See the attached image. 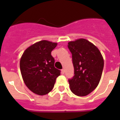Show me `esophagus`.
<instances>
[{
	"mask_svg": "<svg viewBox=\"0 0 120 120\" xmlns=\"http://www.w3.org/2000/svg\"><path fill=\"white\" fill-rule=\"evenodd\" d=\"M61 73H62V74H64V73H65V70H64V68H62L61 70Z\"/></svg>",
	"mask_w": 120,
	"mask_h": 120,
	"instance_id": "obj_1",
	"label": "esophagus"
}]
</instances>
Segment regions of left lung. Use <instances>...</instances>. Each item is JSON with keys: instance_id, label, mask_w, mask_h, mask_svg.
Listing matches in <instances>:
<instances>
[{"instance_id": "obj_1", "label": "left lung", "mask_w": 120, "mask_h": 120, "mask_svg": "<svg viewBox=\"0 0 120 120\" xmlns=\"http://www.w3.org/2000/svg\"><path fill=\"white\" fill-rule=\"evenodd\" d=\"M68 44L75 70V76L68 80L70 90L76 96H87L99 83L104 67L103 58L96 45L85 39Z\"/></svg>"}]
</instances>
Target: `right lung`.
<instances>
[{
    "instance_id": "1",
    "label": "right lung",
    "mask_w": 120,
    "mask_h": 120,
    "mask_svg": "<svg viewBox=\"0 0 120 120\" xmlns=\"http://www.w3.org/2000/svg\"><path fill=\"white\" fill-rule=\"evenodd\" d=\"M56 45V43L40 41L26 49L22 56L20 68L23 81L35 94H48L61 75V71L54 67L55 59L51 55Z\"/></svg>"
}]
</instances>
